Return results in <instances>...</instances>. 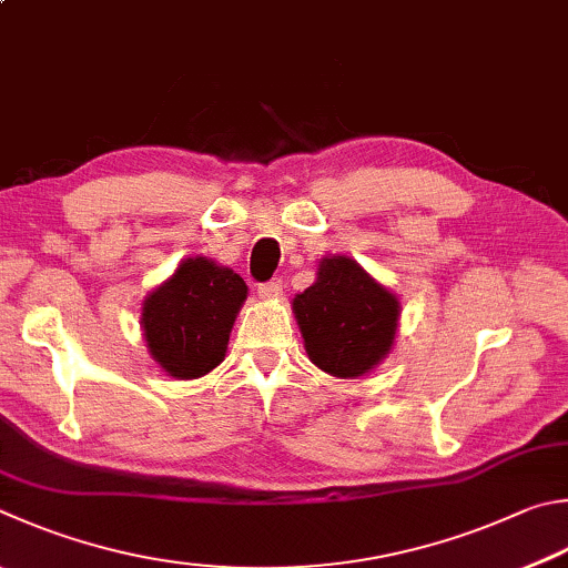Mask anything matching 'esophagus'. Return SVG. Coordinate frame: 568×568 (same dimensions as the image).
I'll return each mask as SVG.
<instances>
[{"label": "esophagus", "instance_id": "esophagus-1", "mask_svg": "<svg viewBox=\"0 0 568 568\" xmlns=\"http://www.w3.org/2000/svg\"><path fill=\"white\" fill-rule=\"evenodd\" d=\"M257 293H261L263 297L283 295V281H281V277H273V281L261 283V285H257Z\"/></svg>", "mask_w": 568, "mask_h": 568}]
</instances>
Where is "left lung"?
<instances>
[{"label":"left lung","mask_w":568,"mask_h":568,"mask_svg":"<svg viewBox=\"0 0 568 568\" xmlns=\"http://www.w3.org/2000/svg\"><path fill=\"white\" fill-rule=\"evenodd\" d=\"M293 311L313 363L335 377H359L392 343L399 303L345 255L320 261L317 281L295 295Z\"/></svg>","instance_id":"8db88e82"}]
</instances>
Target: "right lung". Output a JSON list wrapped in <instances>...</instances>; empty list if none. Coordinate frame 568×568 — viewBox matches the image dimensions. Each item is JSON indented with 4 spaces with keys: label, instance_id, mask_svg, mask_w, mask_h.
<instances>
[{
    "label": "right lung",
    "instance_id": "1",
    "mask_svg": "<svg viewBox=\"0 0 568 568\" xmlns=\"http://www.w3.org/2000/svg\"><path fill=\"white\" fill-rule=\"evenodd\" d=\"M245 295L248 285L231 267L209 257H185L143 303L141 325L153 359L179 379L211 373L225 357Z\"/></svg>",
    "mask_w": 568,
    "mask_h": 568
}]
</instances>
